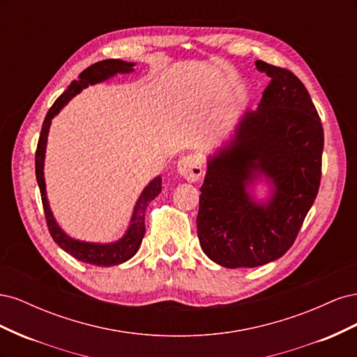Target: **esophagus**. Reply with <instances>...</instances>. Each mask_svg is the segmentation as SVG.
Wrapping results in <instances>:
<instances>
[{
  "label": "esophagus",
  "instance_id": "34e87169",
  "mask_svg": "<svg viewBox=\"0 0 357 357\" xmlns=\"http://www.w3.org/2000/svg\"><path fill=\"white\" fill-rule=\"evenodd\" d=\"M177 172L188 181H198L204 174L201 156L195 153L181 156L177 162Z\"/></svg>",
  "mask_w": 357,
  "mask_h": 357
}]
</instances>
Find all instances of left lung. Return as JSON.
Here are the masks:
<instances>
[{
  "instance_id": "left-lung-1",
  "label": "left lung",
  "mask_w": 357,
  "mask_h": 357,
  "mask_svg": "<svg viewBox=\"0 0 357 357\" xmlns=\"http://www.w3.org/2000/svg\"><path fill=\"white\" fill-rule=\"evenodd\" d=\"M256 68L271 82L257 109L244 110L207 156L197 218L202 252L232 269L266 265L289 250L321 176L323 128L305 86L264 61Z\"/></svg>"
}]
</instances>
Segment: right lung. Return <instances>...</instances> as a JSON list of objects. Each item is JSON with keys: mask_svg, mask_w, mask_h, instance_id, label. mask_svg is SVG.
Wrapping results in <instances>:
<instances>
[{"mask_svg": "<svg viewBox=\"0 0 357 357\" xmlns=\"http://www.w3.org/2000/svg\"><path fill=\"white\" fill-rule=\"evenodd\" d=\"M135 66H137L135 62H126L122 59H105V61L96 62L93 66L82 71L79 79L74 80L68 86V89L63 92L55 101V104L50 107L45 122H43L41 134L38 139L37 153H36V176H37V183L41 193L43 208H45L49 232L52 235L53 241H55L63 252H67L68 255L77 259V261H82L89 265L114 266V265H121L129 261L132 256H135L139 245H142L143 236L146 232V226H144L146 208L149 202L155 199L162 192V177L156 176L153 180H150L149 185L143 189L142 193H139V197L134 205L131 219H129L128 228L121 238L112 243H92V241L73 238V236H70L58 225L47 199L46 180H45V159H46L47 137H49L53 117L58 116L59 112L74 98L75 95L80 93L83 89L89 88V86L110 80L117 74H131L135 71Z\"/></svg>", "mask_w": 357, "mask_h": 357, "instance_id": "add662e5", "label": "right lung"}]
</instances>
